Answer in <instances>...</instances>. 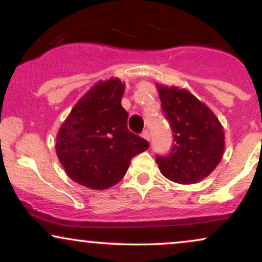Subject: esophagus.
<instances>
[{
    "mask_svg": "<svg viewBox=\"0 0 262 262\" xmlns=\"http://www.w3.org/2000/svg\"><path fill=\"white\" fill-rule=\"evenodd\" d=\"M141 137H143L145 140H148V141L150 140V134H149L148 130H144L143 133H141Z\"/></svg>",
    "mask_w": 262,
    "mask_h": 262,
    "instance_id": "34e87169",
    "label": "esophagus"
}]
</instances>
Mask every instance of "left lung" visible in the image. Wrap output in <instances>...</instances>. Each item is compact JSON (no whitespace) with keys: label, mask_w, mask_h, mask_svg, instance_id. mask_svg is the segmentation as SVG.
<instances>
[{"label":"left lung","mask_w":262,"mask_h":262,"mask_svg":"<svg viewBox=\"0 0 262 262\" xmlns=\"http://www.w3.org/2000/svg\"><path fill=\"white\" fill-rule=\"evenodd\" d=\"M161 108L173 132V146L156 164L170 181L197 183L209 176L223 158L224 128L213 111L186 89L156 83Z\"/></svg>","instance_id":"obj_1"}]
</instances>
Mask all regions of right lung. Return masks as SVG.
<instances>
[{"label":"right lung","mask_w":262,"mask_h":262,"mask_svg":"<svg viewBox=\"0 0 262 262\" xmlns=\"http://www.w3.org/2000/svg\"><path fill=\"white\" fill-rule=\"evenodd\" d=\"M125 83L118 77L98 81L60 125L56 155L66 175L91 189H107L124 177L132 158L149 143L127 127L122 107Z\"/></svg>","instance_id":"right-lung-1"}]
</instances>
